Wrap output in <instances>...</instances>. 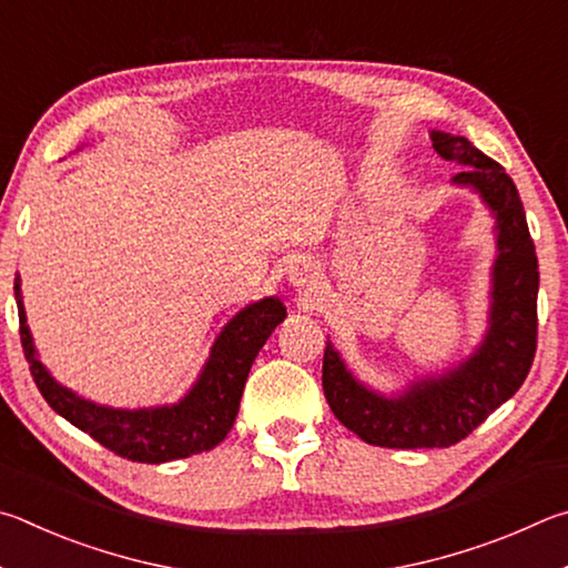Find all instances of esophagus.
I'll list each match as a JSON object with an SVG mask.
<instances>
[{
	"label": "esophagus",
	"mask_w": 568,
	"mask_h": 568,
	"mask_svg": "<svg viewBox=\"0 0 568 568\" xmlns=\"http://www.w3.org/2000/svg\"><path fill=\"white\" fill-rule=\"evenodd\" d=\"M290 282L296 286V290L314 292L316 284H320V272H316L314 264L300 262V264L290 266Z\"/></svg>",
	"instance_id": "34e87169"
}]
</instances>
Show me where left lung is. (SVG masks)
I'll return each mask as SVG.
<instances>
[{
  "label": "left lung",
  "mask_w": 568,
  "mask_h": 568,
  "mask_svg": "<svg viewBox=\"0 0 568 568\" xmlns=\"http://www.w3.org/2000/svg\"><path fill=\"white\" fill-rule=\"evenodd\" d=\"M429 136L444 162L464 166L452 184L479 196L494 219L489 320L466 359L422 379L416 376L392 394L354 376L336 346L326 342L322 384L334 416L366 444L386 449H446L466 439L519 392L536 352L539 262L516 184L466 136L439 129Z\"/></svg>",
  "instance_id": "1"
}]
</instances>
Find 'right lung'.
I'll use <instances>...</instances> for the list:
<instances>
[{"mask_svg":"<svg viewBox=\"0 0 568 568\" xmlns=\"http://www.w3.org/2000/svg\"><path fill=\"white\" fill-rule=\"evenodd\" d=\"M14 300L29 372L47 404L109 452L139 464L186 459L224 442L234 426L246 376L258 349L286 320V306L278 296H264L254 304H246L216 334L202 372L182 399L144 406V409H114V406L84 399L69 386L59 384L39 359L32 332L27 326L19 274L14 278Z\"/></svg>","mask_w":568,"mask_h":568,"instance_id":"right-lung-1","label":"right lung"}]
</instances>
